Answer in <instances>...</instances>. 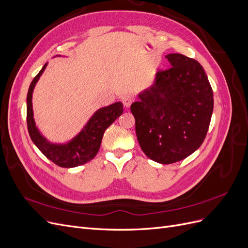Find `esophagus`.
<instances>
[{"instance_id":"34e87169","label":"esophagus","mask_w":248,"mask_h":248,"mask_svg":"<svg viewBox=\"0 0 248 248\" xmlns=\"http://www.w3.org/2000/svg\"><path fill=\"white\" fill-rule=\"evenodd\" d=\"M133 100H134V99H133V96L130 95V94H127V95L123 96V98H122V102H123L124 107H125L126 108H130V106H131V103L133 102Z\"/></svg>"}]
</instances>
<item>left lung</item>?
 I'll return each mask as SVG.
<instances>
[{
  "instance_id": "obj_1",
  "label": "left lung",
  "mask_w": 248,
  "mask_h": 248,
  "mask_svg": "<svg viewBox=\"0 0 248 248\" xmlns=\"http://www.w3.org/2000/svg\"><path fill=\"white\" fill-rule=\"evenodd\" d=\"M170 68L156 73L130 110L139 144L150 159L170 164L191 155L204 141L213 112V91L196 60L166 57Z\"/></svg>"
}]
</instances>
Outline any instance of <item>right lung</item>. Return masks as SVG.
<instances>
[{"label":"right lung","instance_id":"1","mask_svg":"<svg viewBox=\"0 0 248 248\" xmlns=\"http://www.w3.org/2000/svg\"><path fill=\"white\" fill-rule=\"evenodd\" d=\"M46 66L47 63L44 64L42 69L32 80L28 91L27 124L29 134L42 154L57 166L61 168H76L92 160L98 153L104 131L123 114V104L119 101L97 109L73 139L66 142H51L36 126L32 104L34 88Z\"/></svg>","mask_w":248,"mask_h":248}]
</instances>
